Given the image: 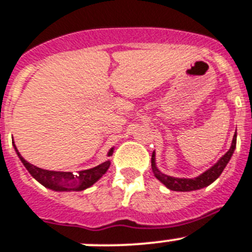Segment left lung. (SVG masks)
I'll list each match as a JSON object with an SVG mask.
<instances>
[{
  "label": "left lung",
  "instance_id": "left-lung-1",
  "mask_svg": "<svg viewBox=\"0 0 252 252\" xmlns=\"http://www.w3.org/2000/svg\"><path fill=\"white\" fill-rule=\"evenodd\" d=\"M236 132H235L234 138H232L231 147L223 155L222 158L215 163V165L210 167L209 170L201 174L200 176L195 177V179H181V177H174L168 176V175L162 174V172L156 167V162H155V152L152 154L151 158V167L152 172H154L155 177L158 180V181L162 182L166 188L170 189L172 191H193V190H200V189H204L209 185H211L212 182L215 181L219 176L221 175V172L223 171V168L226 167V165L228 163L230 158H231L232 154H234L235 149H236Z\"/></svg>",
  "mask_w": 252,
  "mask_h": 252
}]
</instances>
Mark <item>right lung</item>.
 Here are the masks:
<instances>
[{
	"label": "right lung",
	"instance_id": "1",
	"mask_svg": "<svg viewBox=\"0 0 252 252\" xmlns=\"http://www.w3.org/2000/svg\"><path fill=\"white\" fill-rule=\"evenodd\" d=\"M13 146H15L16 154L20 158L21 162L24 163V166L27 168V171L31 174V176L40 182L41 185H43L45 188L51 189V190L54 191L86 190L90 186H92L94 182L98 181L102 177V175H105V172L107 171L111 165L110 161H105V162L96 166V167L84 170V171H78L77 174L62 171H50V170H43V168L37 167V166L27 162L20 155L15 144H13ZM112 154H114V147L108 151L107 156H111Z\"/></svg>",
	"mask_w": 252,
	"mask_h": 252
}]
</instances>
